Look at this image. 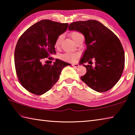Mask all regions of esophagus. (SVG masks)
Listing matches in <instances>:
<instances>
[{"mask_svg":"<svg viewBox=\"0 0 135 135\" xmlns=\"http://www.w3.org/2000/svg\"><path fill=\"white\" fill-rule=\"evenodd\" d=\"M72 65H73V67H75V68L78 67L79 66V65L78 64H73Z\"/></svg>","mask_w":135,"mask_h":135,"instance_id":"1","label":"esophagus"}]
</instances>
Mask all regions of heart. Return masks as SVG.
Returning a JSON list of instances; mask_svg holds the SVG:
<instances>
[{
	"label": "heart",
	"mask_w": 135,
	"mask_h": 135,
	"mask_svg": "<svg viewBox=\"0 0 135 135\" xmlns=\"http://www.w3.org/2000/svg\"><path fill=\"white\" fill-rule=\"evenodd\" d=\"M80 35H81L80 33H78L77 31H72L71 33H70V36L72 38V39L74 41H76L77 38L79 37ZM63 36L62 35H59L58 37L56 38L55 40V47H58L61 41L62 40ZM61 58H62L64 60L68 61H74L76 60L77 58V55L74 53H71V52H67V53H65L61 55Z\"/></svg>",
	"instance_id": "heart-1"
}]
</instances>
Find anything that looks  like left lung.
<instances>
[{"label":"left lung","instance_id":"1","mask_svg":"<svg viewBox=\"0 0 135 135\" xmlns=\"http://www.w3.org/2000/svg\"><path fill=\"white\" fill-rule=\"evenodd\" d=\"M68 29L79 31L85 37L87 47L80 62L87 71L81 80L98 92L111 89L120 80L124 67V52L120 40L96 20L72 22ZM92 59L95 61V68L83 64H90Z\"/></svg>","mask_w":135,"mask_h":135}]
</instances>
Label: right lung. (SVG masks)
Listing matches in <instances>:
<instances>
[{"instance_id":"right-lung-1","label":"right lung","mask_w":135,"mask_h":135,"mask_svg":"<svg viewBox=\"0 0 135 135\" xmlns=\"http://www.w3.org/2000/svg\"><path fill=\"white\" fill-rule=\"evenodd\" d=\"M68 26L43 20L29 27L18 39L14 54L15 70L20 83L28 92L37 95L47 92L58 81L63 68L71 65L58 59L53 65L42 64L50 55L56 54L55 42Z\"/></svg>"}]
</instances>
